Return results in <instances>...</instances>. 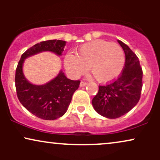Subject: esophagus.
<instances>
[{"instance_id":"1","label":"esophagus","mask_w":160,"mask_h":160,"mask_svg":"<svg viewBox=\"0 0 160 160\" xmlns=\"http://www.w3.org/2000/svg\"><path fill=\"white\" fill-rule=\"evenodd\" d=\"M86 84H87V83H86V82H85V81H81V82H80V86H86Z\"/></svg>"}]
</instances>
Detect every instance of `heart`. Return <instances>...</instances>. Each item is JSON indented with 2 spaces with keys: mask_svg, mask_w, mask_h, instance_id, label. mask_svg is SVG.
Returning <instances> with one entry per match:
<instances>
[{
  "mask_svg": "<svg viewBox=\"0 0 160 160\" xmlns=\"http://www.w3.org/2000/svg\"><path fill=\"white\" fill-rule=\"evenodd\" d=\"M66 71L78 78L89 70L100 82H108L119 76L124 67L125 55L117 43L98 40L82 45L77 55L68 53L65 58Z\"/></svg>",
  "mask_w": 160,
  "mask_h": 160,
  "instance_id": "1",
  "label": "heart"
}]
</instances>
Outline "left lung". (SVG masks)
<instances>
[{
	"label": "left lung",
	"mask_w": 160,
	"mask_h": 160,
	"mask_svg": "<svg viewBox=\"0 0 160 160\" xmlns=\"http://www.w3.org/2000/svg\"><path fill=\"white\" fill-rule=\"evenodd\" d=\"M126 61L122 73L117 80L101 85L92 101L97 113L110 119L122 117L131 111L139 102L142 89L143 71L138 56L120 40Z\"/></svg>",
	"instance_id": "1"
}]
</instances>
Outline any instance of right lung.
<instances>
[{
    "mask_svg": "<svg viewBox=\"0 0 160 160\" xmlns=\"http://www.w3.org/2000/svg\"><path fill=\"white\" fill-rule=\"evenodd\" d=\"M65 43L64 40H49L37 43L22 55L16 67L15 84L19 102L32 114L43 120H53L65 114L80 81L69 80L61 71L45 85H33L24 77L23 62L27 57L43 51H50L60 56Z\"/></svg>",
    "mask_w": 160,
    "mask_h": 160,
    "instance_id": "1",
    "label": "right lung"
}]
</instances>
